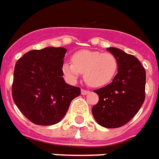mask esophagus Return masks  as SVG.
Masks as SVG:
<instances>
[{
  "label": "esophagus",
  "instance_id": "esophagus-1",
  "mask_svg": "<svg viewBox=\"0 0 159 159\" xmlns=\"http://www.w3.org/2000/svg\"><path fill=\"white\" fill-rule=\"evenodd\" d=\"M89 92H90V91H86V90H84V89H82V90H81V94H82V95H84H84H87Z\"/></svg>",
  "mask_w": 159,
  "mask_h": 159
}]
</instances>
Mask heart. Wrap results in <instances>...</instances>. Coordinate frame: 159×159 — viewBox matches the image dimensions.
Returning a JSON list of instances; mask_svg holds the SVG:
<instances>
[{"mask_svg": "<svg viewBox=\"0 0 159 159\" xmlns=\"http://www.w3.org/2000/svg\"><path fill=\"white\" fill-rule=\"evenodd\" d=\"M118 60L109 52L83 50L75 53L72 62L62 64L63 74L68 80L74 81L84 74L85 82L92 87H102L109 84L116 75Z\"/></svg>", "mask_w": 159, "mask_h": 159, "instance_id": "obj_1", "label": "heart"}]
</instances>
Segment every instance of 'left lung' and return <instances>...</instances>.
I'll return each mask as SVG.
<instances>
[{
    "label": "left lung",
    "mask_w": 159,
    "mask_h": 159,
    "mask_svg": "<svg viewBox=\"0 0 159 159\" xmlns=\"http://www.w3.org/2000/svg\"><path fill=\"white\" fill-rule=\"evenodd\" d=\"M107 50L116 57L118 74L112 83L94 91L99 102L92 114L101 126L119 128L133 119L144 102L146 71L135 56L115 47Z\"/></svg>",
    "instance_id": "8db88e82"
}]
</instances>
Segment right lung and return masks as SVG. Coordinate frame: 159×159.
I'll use <instances>...</instances> for the list:
<instances>
[{"instance_id": "1", "label": "right lung", "mask_w": 159, "mask_h": 159, "mask_svg": "<svg viewBox=\"0 0 159 159\" xmlns=\"http://www.w3.org/2000/svg\"><path fill=\"white\" fill-rule=\"evenodd\" d=\"M67 49L48 46L25 53L14 68L12 98L22 113L38 125L59 123L80 89L67 84L62 64Z\"/></svg>"}]
</instances>
